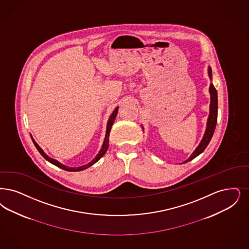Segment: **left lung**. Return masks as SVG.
Returning a JSON list of instances; mask_svg holds the SVG:
<instances>
[{"label":"left lung","instance_id":"8db88e82","mask_svg":"<svg viewBox=\"0 0 249 249\" xmlns=\"http://www.w3.org/2000/svg\"><path fill=\"white\" fill-rule=\"evenodd\" d=\"M208 72H209V79H210V80H212V70H211L210 67H209V69H208ZM209 93H210L209 115L208 121H207V128L205 130L204 136L201 140L198 146L190 156L189 159H187L183 163L189 162L191 160H194L195 158L199 156L204 150L206 149V147L208 146L210 140L213 136L214 130H215L216 125H217V119H218V93H217V90H216L212 83H210V85H209ZM142 128L143 130V127H142Z\"/></svg>","mask_w":249,"mask_h":249}]
</instances>
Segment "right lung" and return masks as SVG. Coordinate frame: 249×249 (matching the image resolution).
<instances>
[{"label":"right lung","mask_w":249,"mask_h":249,"mask_svg":"<svg viewBox=\"0 0 249 249\" xmlns=\"http://www.w3.org/2000/svg\"><path fill=\"white\" fill-rule=\"evenodd\" d=\"M118 111H119V107H116V109L113 111V113L111 114V116L109 117V120L107 121V132H106V137H105V140H104V142H103V145H102V148L100 149L99 153L97 154V156L93 159V160H91L90 162H89L88 164H86V165H83V166H80V167H76V168H71V167H68V166H66V165H63L62 163H60L59 161H57L56 160H53V159H52L50 157H48L45 153H44V151L41 149L40 147V145L35 142V140L33 139V137L31 136V139H32V142H33V143H34V145L36 146V148L37 150L40 152V155L45 159V160H47L48 162H50L52 163L53 165H54V166H56V167H58L60 169H64V170H67V171H81V170H84V169H88L89 167L90 166H92L93 164H95L98 160L106 154V152H107V150L108 148V145H109V134H110V130H111V128H112V125H113V123H114V121H115V119H116V117H117V114H118Z\"/></svg>","instance_id":"add662e5"}]
</instances>
